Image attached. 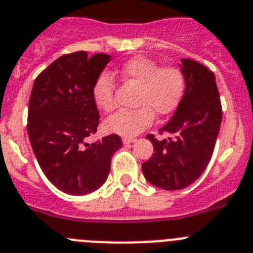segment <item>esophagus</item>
<instances>
[{"instance_id": "esophagus-1", "label": "esophagus", "mask_w": 253, "mask_h": 253, "mask_svg": "<svg viewBox=\"0 0 253 253\" xmlns=\"http://www.w3.org/2000/svg\"><path fill=\"white\" fill-rule=\"evenodd\" d=\"M122 141H124V144H132L136 141V139L131 137V136H125V137H122Z\"/></svg>"}]
</instances>
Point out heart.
<instances>
[{
    "label": "heart",
    "instance_id": "b5f03b06",
    "mask_svg": "<svg viewBox=\"0 0 253 253\" xmlns=\"http://www.w3.org/2000/svg\"><path fill=\"white\" fill-rule=\"evenodd\" d=\"M122 80L139 86L136 105L132 111H121L105 121L109 132L121 136H135L148 128L154 116L163 117L172 113L181 102L186 89L184 74L177 66L159 67L149 57L136 56L116 71ZM96 107L104 112L116 107V84L111 74L104 72L98 78L93 89Z\"/></svg>",
    "mask_w": 253,
    "mask_h": 253
}]
</instances>
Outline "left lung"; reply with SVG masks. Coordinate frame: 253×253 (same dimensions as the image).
Returning a JSON list of instances; mask_svg holds the SVG:
<instances>
[{
	"label": "left lung",
	"instance_id": "obj_1",
	"mask_svg": "<svg viewBox=\"0 0 253 253\" xmlns=\"http://www.w3.org/2000/svg\"><path fill=\"white\" fill-rule=\"evenodd\" d=\"M181 61L184 94L173 117L159 129L169 137L146 136L154 153L142 163L145 178L168 191L186 188L203 174L211 159L223 116L214 72L190 58Z\"/></svg>",
	"mask_w": 253,
	"mask_h": 253
}]
</instances>
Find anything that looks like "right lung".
<instances>
[{
    "label": "right lung",
    "instance_id": "1",
    "mask_svg": "<svg viewBox=\"0 0 253 253\" xmlns=\"http://www.w3.org/2000/svg\"><path fill=\"white\" fill-rule=\"evenodd\" d=\"M111 56L65 54L37 76L28 109V135L49 182L69 195H87L107 181L118 135L87 144L96 132L99 112L93 89Z\"/></svg>",
    "mask_w": 253,
    "mask_h": 253
}]
</instances>
